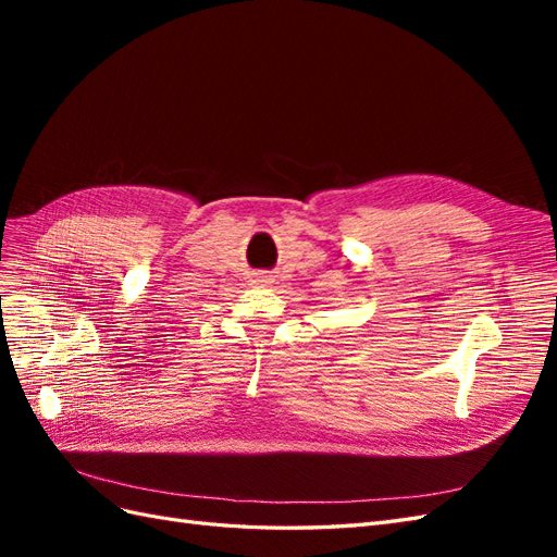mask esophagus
Wrapping results in <instances>:
<instances>
[{"label":"esophagus","instance_id":"obj_1","mask_svg":"<svg viewBox=\"0 0 557 557\" xmlns=\"http://www.w3.org/2000/svg\"><path fill=\"white\" fill-rule=\"evenodd\" d=\"M258 283H260V285H264V283H272V278H269V276H260V278H258Z\"/></svg>","mask_w":557,"mask_h":557}]
</instances>
